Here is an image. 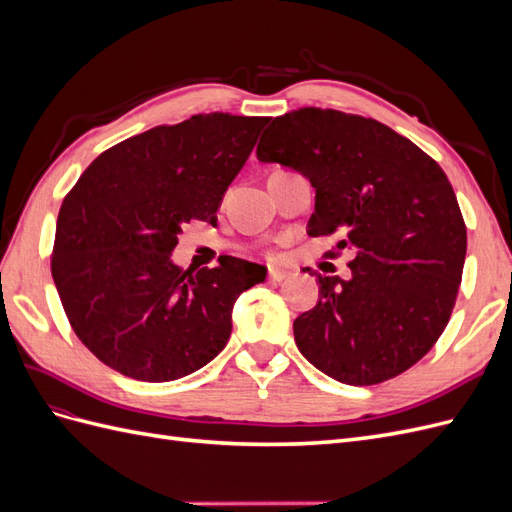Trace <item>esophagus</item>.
Listing matches in <instances>:
<instances>
[{"label":"esophagus","mask_w":512,"mask_h":512,"mask_svg":"<svg viewBox=\"0 0 512 512\" xmlns=\"http://www.w3.org/2000/svg\"><path fill=\"white\" fill-rule=\"evenodd\" d=\"M269 282H275V284H280V282H284L286 277H290V273L288 271H282V269H269Z\"/></svg>","instance_id":"34e87169"}]
</instances>
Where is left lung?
<instances>
[{
	"mask_svg": "<svg viewBox=\"0 0 512 512\" xmlns=\"http://www.w3.org/2000/svg\"><path fill=\"white\" fill-rule=\"evenodd\" d=\"M256 156L314 185L307 235H337L329 258L354 252L350 280L312 273L320 299L292 324L301 354L352 386L404 374L446 329L466 260L444 170L384 123L316 106L275 117Z\"/></svg>",
	"mask_w": 512,
	"mask_h": 512,
	"instance_id": "left-lung-1",
	"label": "left lung"
}]
</instances>
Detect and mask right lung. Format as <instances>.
<instances>
[{
	"label": "right lung",
	"mask_w": 512,
	"mask_h": 512,
	"mask_svg": "<svg viewBox=\"0 0 512 512\" xmlns=\"http://www.w3.org/2000/svg\"><path fill=\"white\" fill-rule=\"evenodd\" d=\"M269 117L194 115L136 134L87 166L59 209L51 273L76 337L119 374L179 380L218 356L232 305L267 269L226 256L179 269L185 224H215Z\"/></svg>",
	"instance_id": "1"
}]
</instances>
